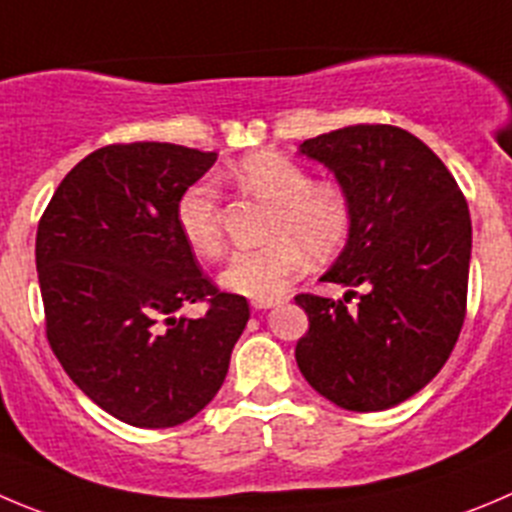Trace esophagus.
Returning a JSON list of instances; mask_svg holds the SVG:
<instances>
[{"label": "esophagus", "mask_w": 512, "mask_h": 512, "mask_svg": "<svg viewBox=\"0 0 512 512\" xmlns=\"http://www.w3.org/2000/svg\"><path fill=\"white\" fill-rule=\"evenodd\" d=\"M288 298H283V295H270V298H255L252 300V308L255 310H265V308H272V305L278 303H285Z\"/></svg>", "instance_id": "obj_1"}]
</instances>
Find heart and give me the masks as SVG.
<instances>
[{
  "mask_svg": "<svg viewBox=\"0 0 512 512\" xmlns=\"http://www.w3.org/2000/svg\"><path fill=\"white\" fill-rule=\"evenodd\" d=\"M237 181L255 197L272 204L267 234L272 240L255 250L234 252L222 272L224 288L250 298H270L298 275L308 262L326 260L346 245L353 207L346 189L333 181H310V174L275 151H260L240 161ZM181 237L204 260L224 250L217 194L209 184H194L176 207Z\"/></svg>",
  "mask_w": 512,
  "mask_h": 512,
  "instance_id": "b5f03b06",
  "label": "heart"
}]
</instances>
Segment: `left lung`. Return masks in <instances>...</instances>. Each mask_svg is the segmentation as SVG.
<instances>
[{
  "mask_svg": "<svg viewBox=\"0 0 512 512\" xmlns=\"http://www.w3.org/2000/svg\"><path fill=\"white\" fill-rule=\"evenodd\" d=\"M300 154L336 174L353 224L321 278L351 288L343 300L295 295L308 315L295 361L338 407L391 409L439 374L460 338L472 250L467 199L432 148L386 123L308 138Z\"/></svg>",
  "mask_w": 512,
  "mask_h": 512,
  "instance_id": "left-lung-1",
  "label": "left lung"
}]
</instances>
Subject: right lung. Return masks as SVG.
Masks as SVG:
<instances>
[{
    "mask_svg": "<svg viewBox=\"0 0 512 512\" xmlns=\"http://www.w3.org/2000/svg\"><path fill=\"white\" fill-rule=\"evenodd\" d=\"M217 154L176 143H111L85 156L37 224L45 333L65 374L100 409L164 429L202 412L250 321L242 295L199 270L176 207ZM204 302L202 319H176Z\"/></svg>",
    "mask_w": 512,
    "mask_h": 512,
    "instance_id": "add662e5",
    "label": "right lung"
}]
</instances>
